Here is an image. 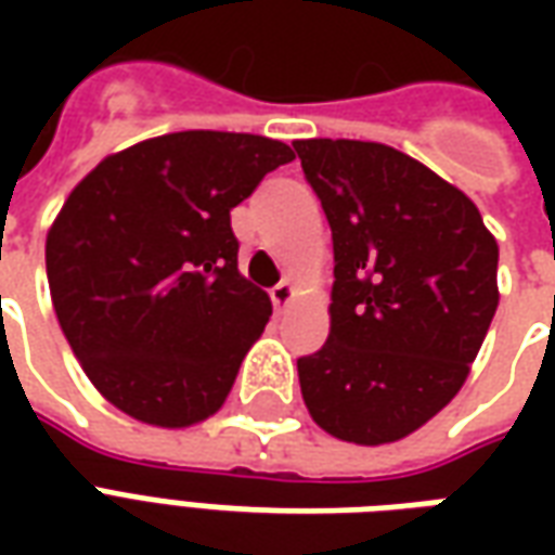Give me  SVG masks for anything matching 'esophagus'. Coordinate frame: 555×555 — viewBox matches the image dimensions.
I'll return each instance as SVG.
<instances>
[{
  "mask_svg": "<svg viewBox=\"0 0 555 555\" xmlns=\"http://www.w3.org/2000/svg\"><path fill=\"white\" fill-rule=\"evenodd\" d=\"M270 300H273V309H276V312H285V309H288V302L294 300V285H291L288 279L279 282L276 288H270Z\"/></svg>",
  "mask_w": 555,
  "mask_h": 555,
  "instance_id": "obj_1",
  "label": "esophagus"
}]
</instances>
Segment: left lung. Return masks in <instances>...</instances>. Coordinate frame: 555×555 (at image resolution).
Segmentation results:
<instances>
[{"instance_id": "left-lung-1", "label": "left lung", "mask_w": 555, "mask_h": 555, "mask_svg": "<svg viewBox=\"0 0 555 555\" xmlns=\"http://www.w3.org/2000/svg\"><path fill=\"white\" fill-rule=\"evenodd\" d=\"M333 231L324 348L297 360L302 401L338 440L380 446L464 386L500 302V249L478 207L380 142H294Z\"/></svg>"}]
</instances>
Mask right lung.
<instances>
[{
  "label": "right lung",
  "mask_w": 555,
  "mask_h": 555,
  "mask_svg": "<svg viewBox=\"0 0 555 555\" xmlns=\"http://www.w3.org/2000/svg\"><path fill=\"white\" fill-rule=\"evenodd\" d=\"M294 159L253 133L183 130L106 157L47 234L55 318L89 380L127 416H214L273 314L237 270L231 207Z\"/></svg>",
  "instance_id": "add662e5"
}]
</instances>
